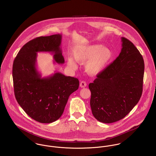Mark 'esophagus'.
<instances>
[{
	"label": "esophagus",
	"instance_id": "1",
	"mask_svg": "<svg viewBox=\"0 0 156 156\" xmlns=\"http://www.w3.org/2000/svg\"><path fill=\"white\" fill-rule=\"evenodd\" d=\"M87 84L86 82H85V81H82V82L80 83V87L81 88H85V87H87Z\"/></svg>",
	"mask_w": 156,
	"mask_h": 156
}]
</instances>
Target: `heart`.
<instances>
[{"instance_id":"1","label":"heart","mask_w":156,"mask_h":156,"mask_svg":"<svg viewBox=\"0 0 156 156\" xmlns=\"http://www.w3.org/2000/svg\"><path fill=\"white\" fill-rule=\"evenodd\" d=\"M112 57L110 48L101 45L94 44L85 47L77 48L74 51L75 61L80 64L87 62L85 68L90 75L95 76L100 73L109 64ZM68 64L73 69L77 68V64L73 58L68 59Z\"/></svg>"}]
</instances>
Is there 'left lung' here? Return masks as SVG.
<instances>
[{
    "label": "left lung",
    "mask_w": 156,
    "mask_h": 156,
    "mask_svg": "<svg viewBox=\"0 0 156 156\" xmlns=\"http://www.w3.org/2000/svg\"><path fill=\"white\" fill-rule=\"evenodd\" d=\"M121 41L117 58L89 84L92 113L103 123L124 118L137 105L142 93L143 57L128 39L122 37Z\"/></svg>",
    "instance_id": "obj_1"
}]
</instances>
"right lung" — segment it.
I'll return each mask as SVG.
<instances>
[{"instance_id":"obj_1","label":"right lung","mask_w":156,"mask_h":156,"mask_svg":"<svg viewBox=\"0 0 156 156\" xmlns=\"http://www.w3.org/2000/svg\"><path fill=\"white\" fill-rule=\"evenodd\" d=\"M62 35L40 37L24 45L16 57L12 78L16 98L31 118L51 123L62 115L69 95L79 88L77 78L61 73L41 78L36 68L37 53L51 52L58 64L65 61L60 47Z\"/></svg>"}]
</instances>
